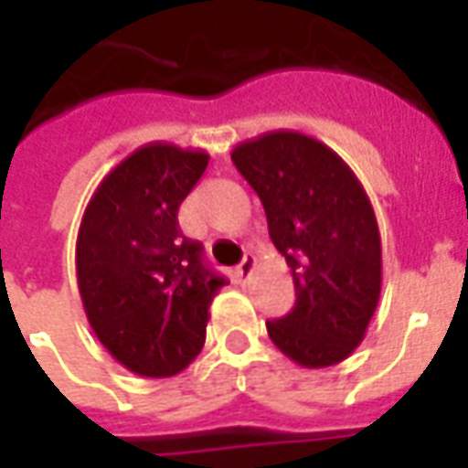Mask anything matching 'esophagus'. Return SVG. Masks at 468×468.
I'll use <instances>...</instances> for the list:
<instances>
[{"label": "esophagus", "mask_w": 468, "mask_h": 468, "mask_svg": "<svg viewBox=\"0 0 468 468\" xmlns=\"http://www.w3.org/2000/svg\"><path fill=\"white\" fill-rule=\"evenodd\" d=\"M235 273L240 275L243 281H250V278H253V273H255V258H253V255H245L243 263L235 268Z\"/></svg>", "instance_id": "esophagus-1"}]
</instances>
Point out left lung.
Returning <instances> with one entry per match:
<instances>
[{
    "instance_id": "1",
    "label": "left lung",
    "mask_w": 468,
    "mask_h": 468,
    "mask_svg": "<svg viewBox=\"0 0 468 468\" xmlns=\"http://www.w3.org/2000/svg\"><path fill=\"white\" fill-rule=\"evenodd\" d=\"M230 157L261 197L271 240L293 275V311L265 324L271 341L303 368L346 361L381 295V235L368 195L308 134H261Z\"/></svg>"
}]
</instances>
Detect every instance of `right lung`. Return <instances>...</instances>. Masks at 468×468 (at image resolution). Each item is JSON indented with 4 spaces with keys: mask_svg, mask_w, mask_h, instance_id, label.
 I'll return each mask as SVG.
<instances>
[{
    "mask_svg": "<svg viewBox=\"0 0 468 468\" xmlns=\"http://www.w3.org/2000/svg\"><path fill=\"white\" fill-rule=\"evenodd\" d=\"M207 160L200 150L144 144L105 175L80 223L75 263L87 321L137 376L165 378L193 361L225 285L203 263V245L177 225Z\"/></svg>",
    "mask_w": 468,
    "mask_h": 468,
    "instance_id": "1",
    "label": "right lung"
}]
</instances>
